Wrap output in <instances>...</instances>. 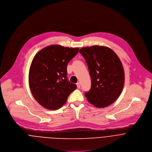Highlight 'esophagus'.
Returning <instances> with one entry per match:
<instances>
[{
  "mask_svg": "<svg viewBox=\"0 0 152 152\" xmlns=\"http://www.w3.org/2000/svg\"><path fill=\"white\" fill-rule=\"evenodd\" d=\"M77 88H80L81 84H80V83H77Z\"/></svg>",
  "mask_w": 152,
  "mask_h": 152,
  "instance_id": "1",
  "label": "esophagus"
}]
</instances>
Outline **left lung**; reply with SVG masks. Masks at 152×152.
<instances>
[{"mask_svg": "<svg viewBox=\"0 0 152 152\" xmlns=\"http://www.w3.org/2000/svg\"><path fill=\"white\" fill-rule=\"evenodd\" d=\"M80 53L86 60L92 80L91 88L85 96L96 107L109 106L118 98L124 86L125 72L120 58L105 46L83 47Z\"/></svg>", "mask_w": 152, "mask_h": 152, "instance_id": "1", "label": "left lung"}]
</instances>
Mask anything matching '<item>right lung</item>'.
Instances as JSON below:
<instances>
[{
  "label": "right lung",
  "mask_w": 152,
  "mask_h": 152,
  "mask_svg": "<svg viewBox=\"0 0 152 152\" xmlns=\"http://www.w3.org/2000/svg\"><path fill=\"white\" fill-rule=\"evenodd\" d=\"M79 48L51 45L41 50L34 57L28 72V84L36 101L45 108L62 107L77 85L67 80V65Z\"/></svg>",
  "instance_id": "add662e5"
}]
</instances>
